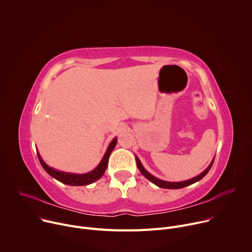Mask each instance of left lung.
<instances>
[{
  "instance_id": "8db88e82",
  "label": "left lung",
  "mask_w": 252,
  "mask_h": 252,
  "mask_svg": "<svg viewBox=\"0 0 252 252\" xmlns=\"http://www.w3.org/2000/svg\"><path fill=\"white\" fill-rule=\"evenodd\" d=\"M135 159H136L137 167H138L139 171L141 172V174H142L143 176L147 177V178L149 179V181H151V182H152L153 184H155L156 186H158V187H159V188H161V189H183V188L189 187V186H190V185H192V184H194V183H197L198 181H200V179H201L202 177H204L205 174L209 171V169H210L211 166H212L213 160H214V159H212V161H211V163L208 165V167H207L203 172H201L200 174H198L197 176H195V177H193V178H190V179H189V181H185V182L171 183V182H164V181H161V179H159V178L154 176V175L151 174L145 167L142 166V164H141V162H140V160L138 159L137 157H135Z\"/></svg>"
}]
</instances>
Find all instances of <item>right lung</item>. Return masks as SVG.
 Here are the masks:
<instances>
[{
	"label": "right lung",
	"instance_id": "1",
	"mask_svg": "<svg viewBox=\"0 0 252 252\" xmlns=\"http://www.w3.org/2000/svg\"><path fill=\"white\" fill-rule=\"evenodd\" d=\"M117 137H115L112 142L110 143L109 148H107L103 158H101L100 162L98 163V165L92 171L88 172V173H84V174H77V173H69V172H63V171H59L57 169H54L53 167H50L41 158V156L39 155V152H37L38 154V158L40 159V162L42 164V166L44 167V169L54 178H56L57 181L67 185V186H75V187H80V186H88L91 185L93 183H94L95 181H97L98 178H100L102 176V174L104 173L106 166H107V161H109V158L113 152V150L115 149L116 145H117Z\"/></svg>",
	"mask_w": 252,
	"mask_h": 252
}]
</instances>
